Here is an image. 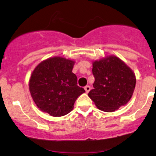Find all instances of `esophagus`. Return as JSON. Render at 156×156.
<instances>
[{
	"instance_id": "34e87169",
	"label": "esophagus",
	"mask_w": 156,
	"mask_h": 156,
	"mask_svg": "<svg viewBox=\"0 0 156 156\" xmlns=\"http://www.w3.org/2000/svg\"><path fill=\"white\" fill-rule=\"evenodd\" d=\"M84 89H85V90H86V93H88L89 91L90 90V86H86L84 88Z\"/></svg>"
}]
</instances>
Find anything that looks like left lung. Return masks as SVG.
<instances>
[{
	"instance_id": "obj_1",
	"label": "left lung",
	"mask_w": 156,
	"mask_h": 156,
	"mask_svg": "<svg viewBox=\"0 0 156 156\" xmlns=\"http://www.w3.org/2000/svg\"><path fill=\"white\" fill-rule=\"evenodd\" d=\"M95 81L88 96L96 107L113 112L131 98L136 78L131 68L115 55H108L93 62Z\"/></svg>"
}]
</instances>
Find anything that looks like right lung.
<instances>
[{
    "instance_id": "right-lung-1",
    "label": "right lung",
    "mask_w": 156,
    "mask_h": 156,
    "mask_svg": "<svg viewBox=\"0 0 156 156\" xmlns=\"http://www.w3.org/2000/svg\"><path fill=\"white\" fill-rule=\"evenodd\" d=\"M75 61L55 56L41 62L29 80V90L37 107L54 117L65 115L73 109L78 97L86 92L77 85L72 73Z\"/></svg>"
}]
</instances>
